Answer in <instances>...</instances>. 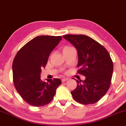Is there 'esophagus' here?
<instances>
[{
  "mask_svg": "<svg viewBox=\"0 0 126 126\" xmlns=\"http://www.w3.org/2000/svg\"><path fill=\"white\" fill-rule=\"evenodd\" d=\"M67 80H68L67 78H63V79H62V82H64L65 81H67Z\"/></svg>",
  "mask_w": 126,
  "mask_h": 126,
  "instance_id": "obj_1",
  "label": "esophagus"
}]
</instances>
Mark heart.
Instances as JSON below:
<instances>
[{
  "label": "heart",
  "instance_id": "heart-1",
  "mask_svg": "<svg viewBox=\"0 0 126 126\" xmlns=\"http://www.w3.org/2000/svg\"><path fill=\"white\" fill-rule=\"evenodd\" d=\"M68 47H65L64 48H68Z\"/></svg>",
  "mask_w": 126,
  "mask_h": 126
}]
</instances>
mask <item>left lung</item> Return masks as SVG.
Wrapping results in <instances>:
<instances>
[{"label": "left lung", "mask_w": 126, "mask_h": 126, "mask_svg": "<svg viewBox=\"0 0 126 126\" xmlns=\"http://www.w3.org/2000/svg\"><path fill=\"white\" fill-rule=\"evenodd\" d=\"M77 49L78 73L83 75L84 80H76L77 87L71 94L82 104H92L104 96L110 86L113 63L110 55L102 45L85 35H63Z\"/></svg>", "instance_id": "8db88e82"}]
</instances>
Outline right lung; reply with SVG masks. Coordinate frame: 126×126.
I'll return each instance as SVG.
<instances>
[{
  "label": "right lung",
  "mask_w": 126,
  "mask_h": 126,
  "mask_svg": "<svg viewBox=\"0 0 126 126\" xmlns=\"http://www.w3.org/2000/svg\"><path fill=\"white\" fill-rule=\"evenodd\" d=\"M61 36L41 35L24 45L16 54L12 64L13 81L17 92L28 104L41 107L53 100L60 79L41 80V69L60 41Z\"/></svg>",
  "instance_id": "obj_1"
}]
</instances>
